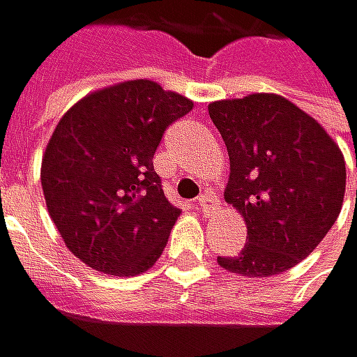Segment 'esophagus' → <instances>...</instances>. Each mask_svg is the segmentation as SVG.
<instances>
[{"mask_svg": "<svg viewBox=\"0 0 357 357\" xmlns=\"http://www.w3.org/2000/svg\"><path fill=\"white\" fill-rule=\"evenodd\" d=\"M199 207H201V211H203L205 215H211V213H215V211L220 209V201H218L215 195L205 192V195L199 197Z\"/></svg>", "mask_w": 357, "mask_h": 357, "instance_id": "obj_1", "label": "esophagus"}]
</instances>
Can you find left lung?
I'll list each match as a JSON object with an SVG mask.
<instances>
[{"label":"left lung","instance_id":"left-lung-1","mask_svg":"<svg viewBox=\"0 0 357 357\" xmlns=\"http://www.w3.org/2000/svg\"><path fill=\"white\" fill-rule=\"evenodd\" d=\"M209 116L230 156L224 197L245 218L249 238L236 257L218 264L247 278L287 272L320 245L341 213L343 152L314 116L278 93L218 100Z\"/></svg>","mask_w":357,"mask_h":357}]
</instances>
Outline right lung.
Wrapping results in <instances>:
<instances>
[{
    "instance_id": "1",
    "label": "right lung",
    "mask_w": 357,
    "mask_h": 357,
    "mask_svg": "<svg viewBox=\"0 0 357 357\" xmlns=\"http://www.w3.org/2000/svg\"><path fill=\"white\" fill-rule=\"evenodd\" d=\"M192 106L131 79L87 93L58 121L41 158L43 197L64 245L91 270L135 276L160 257L182 211L167 201L152 158Z\"/></svg>"
}]
</instances>
